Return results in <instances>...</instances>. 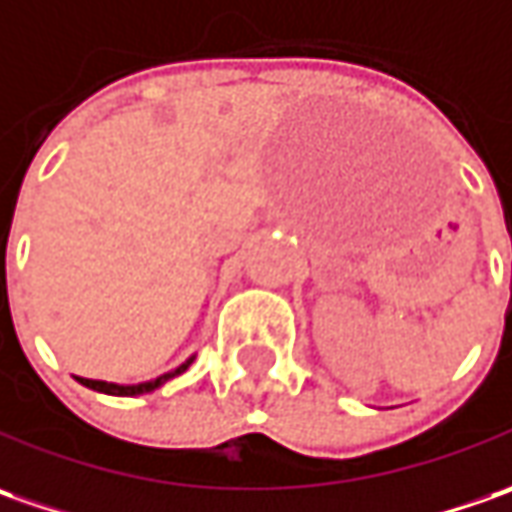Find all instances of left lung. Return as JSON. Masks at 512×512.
Listing matches in <instances>:
<instances>
[{
	"label": "left lung",
	"instance_id": "obj_1",
	"mask_svg": "<svg viewBox=\"0 0 512 512\" xmlns=\"http://www.w3.org/2000/svg\"><path fill=\"white\" fill-rule=\"evenodd\" d=\"M510 300H512V297H510Z\"/></svg>",
	"mask_w": 512,
	"mask_h": 512
}]
</instances>
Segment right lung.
I'll list each match as a JSON object with an SVG mask.
<instances>
[{
  "instance_id": "right-lung-1",
  "label": "right lung",
  "mask_w": 512,
  "mask_h": 512,
  "mask_svg": "<svg viewBox=\"0 0 512 512\" xmlns=\"http://www.w3.org/2000/svg\"><path fill=\"white\" fill-rule=\"evenodd\" d=\"M195 357H189L186 362H181L178 368H172L167 374H161V377L150 379V382H138V385H118V382H104V379H84L76 377L81 385H87V388H93L98 394H110V397H138V394H152L155 388H161L164 382H169L172 377H178V374H184L186 368L192 365Z\"/></svg>"
}]
</instances>
